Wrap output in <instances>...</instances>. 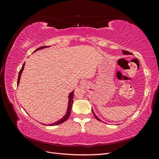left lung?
I'll return each mask as SVG.
<instances>
[{
	"instance_id": "1",
	"label": "left lung",
	"mask_w": 159,
	"mask_h": 159,
	"mask_svg": "<svg viewBox=\"0 0 159 159\" xmlns=\"http://www.w3.org/2000/svg\"><path fill=\"white\" fill-rule=\"evenodd\" d=\"M123 53L124 54H125V55H130V54H131V53H130L129 52H128V51H126V50H123ZM92 112H93V115H94V116H95V117L98 120H99V121H101V120H100V119H99L98 118V117L97 116V115H96L95 114V113H94V111H93V109H92Z\"/></svg>"
}]
</instances>
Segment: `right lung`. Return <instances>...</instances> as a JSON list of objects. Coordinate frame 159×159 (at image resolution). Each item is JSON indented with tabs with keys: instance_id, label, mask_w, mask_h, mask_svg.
Masks as SVG:
<instances>
[{
	"instance_id": "1",
	"label": "right lung",
	"mask_w": 159,
	"mask_h": 159,
	"mask_svg": "<svg viewBox=\"0 0 159 159\" xmlns=\"http://www.w3.org/2000/svg\"><path fill=\"white\" fill-rule=\"evenodd\" d=\"M48 47H49V46H42V47H40V48H38V49H36L34 52H36V51H38V50L43 49V48H48ZM25 63L23 64L21 70H20V71H19L18 78V81H17V85H18L19 82H20V77H21V74H22V71H23V70H24V67H25ZM74 91H72V92H71V93H70L69 96H68V99H69V100H68V108H67V112H66V115H65L63 117H62L61 119H60L59 121H56V122H55V123H52V124H50V125H50V126L57 125H60V124H61V123H64V121H66V120L69 118L70 115V113H71V107H72V105H73ZM44 125H45V124H44Z\"/></svg>"
}]
</instances>
